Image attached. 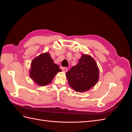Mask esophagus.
Here are the masks:
<instances>
[{
  "label": "esophagus",
  "mask_w": 132,
  "mask_h": 132,
  "mask_svg": "<svg viewBox=\"0 0 132 132\" xmlns=\"http://www.w3.org/2000/svg\"><path fill=\"white\" fill-rule=\"evenodd\" d=\"M62 69L63 72H64V73H66L67 71V70H68V69H67V67H63L62 68Z\"/></svg>",
  "instance_id": "obj_1"
}]
</instances>
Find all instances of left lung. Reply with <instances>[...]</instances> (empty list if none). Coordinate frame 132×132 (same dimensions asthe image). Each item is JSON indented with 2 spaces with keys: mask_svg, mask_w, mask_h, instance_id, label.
Listing matches in <instances>:
<instances>
[{
  "mask_svg": "<svg viewBox=\"0 0 132 132\" xmlns=\"http://www.w3.org/2000/svg\"><path fill=\"white\" fill-rule=\"evenodd\" d=\"M69 85L74 91L82 93L89 90L98 81L99 69L95 59L82 54L77 65L65 73Z\"/></svg>",
  "mask_w": 132,
  "mask_h": 132,
  "instance_id": "left-lung-1",
  "label": "left lung"
}]
</instances>
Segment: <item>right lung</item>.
I'll list each match as a JSON object with an SVG mask.
<instances>
[{
	"label": "right lung",
	"instance_id": "right-lung-1",
	"mask_svg": "<svg viewBox=\"0 0 132 132\" xmlns=\"http://www.w3.org/2000/svg\"><path fill=\"white\" fill-rule=\"evenodd\" d=\"M62 71L54 63L48 52L43 53L35 57L31 63L30 77L39 86H45L52 81L55 75Z\"/></svg>",
	"mask_w": 132,
	"mask_h": 132
}]
</instances>
